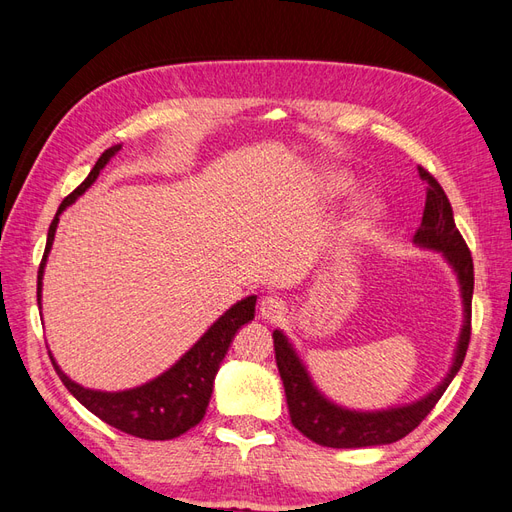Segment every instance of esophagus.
<instances>
[{
  "label": "esophagus",
  "mask_w": 512,
  "mask_h": 512,
  "mask_svg": "<svg viewBox=\"0 0 512 512\" xmlns=\"http://www.w3.org/2000/svg\"><path fill=\"white\" fill-rule=\"evenodd\" d=\"M285 303L279 296H264L259 300V316L268 322H277L285 316Z\"/></svg>",
  "instance_id": "34e87169"
}]
</instances>
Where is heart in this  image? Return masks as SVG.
Returning <instances> with one entry per match:
<instances>
[{"instance_id": "b5f03b06", "label": "heart", "mask_w": 512, "mask_h": 512, "mask_svg": "<svg viewBox=\"0 0 512 512\" xmlns=\"http://www.w3.org/2000/svg\"><path fill=\"white\" fill-rule=\"evenodd\" d=\"M374 209H376V207H374V203H363V207H361V216H363V218H370V216L374 214Z\"/></svg>"}]
</instances>
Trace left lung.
Instances as JSON below:
<instances>
[{
	"label": "left lung",
	"instance_id": "left-lung-1",
	"mask_svg": "<svg viewBox=\"0 0 512 512\" xmlns=\"http://www.w3.org/2000/svg\"><path fill=\"white\" fill-rule=\"evenodd\" d=\"M419 177L428 183V188L422 227L417 229L413 242L417 246L430 248V251L443 253L456 272L463 296L465 320L456 344L452 368L428 396L413 404L383 411H350L322 396L318 387L313 385L303 361L296 355L294 346L287 342V337L281 331H274V357H277V368L285 387L292 424L307 439L324 445V448H368V445H385L406 437L435 409V404L452 383L456 372L461 370L467 355L471 337V296H474V259H471L461 231L456 229L452 205L439 186V181L422 166H419Z\"/></svg>",
	"mask_w": 512,
	"mask_h": 512
}]
</instances>
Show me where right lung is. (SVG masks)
<instances>
[{"instance_id":"obj_1","label":"right lung","mask_w":512,"mask_h":512,"mask_svg":"<svg viewBox=\"0 0 512 512\" xmlns=\"http://www.w3.org/2000/svg\"><path fill=\"white\" fill-rule=\"evenodd\" d=\"M119 149L121 144H114V147L101 153V157L93 166V170L88 173V177L60 203L56 218L51 220L45 255L41 261V268H38V285H36L38 305H41L43 272L47 264V255L51 251V244H54L60 214L71 203H75L77 196H82L90 186H93L95 179L101 173V168L110 162V157ZM255 303H257V296H246L244 300H240V303H235L231 309L222 313L212 326H209L207 333L173 365V368H168L164 374L153 378V381L134 389H125V391L86 389L82 385H77L75 381H71V378L60 370V365L54 361V357H51V352H49V359L54 363V368L64 387H67L90 413H95L106 424L127 432L131 437H140L149 441L175 439L183 435V432L194 428L203 419L209 398H212L214 378L220 363L227 355V350L233 342V335L238 333V329H242L246 322H251L255 318Z\"/></svg>"}]
</instances>
